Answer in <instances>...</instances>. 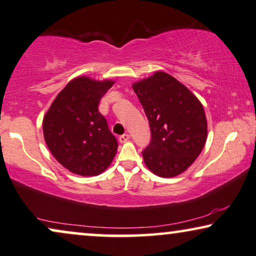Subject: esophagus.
Instances as JSON below:
<instances>
[{"label": "esophagus", "mask_w": 256, "mask_h": 256, "mask_svg": "<svg viewBox=\"0 0 256 256\" xmlns=\"http://www.w3.org/2000/svg\"><path fill=\"white\" fill-rule=\"evenodd\" d=\"M128 140H130V134H122L119 137V142H120V143H126V142H128Z\"/></svg>", "instance_id": "1"}]
</instances>
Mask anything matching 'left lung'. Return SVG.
<instances>
[{
    "label": "left lung",
    "mask_w": 256,
    "mask_h": 256,
    "mask_svg": "<svg viewBox=\"0 0 256 256\" xmlns=\"http://www.w3.org/2000/svg\"><path fill=\"white\" fill-rule=\"evenodd\" d=\"M151 128V143L143 151L145 166L163 178L178 176L200 156L208 137L204 108L188 87L170 74L134 82Z\"/></svg>",
    "instance_id": "left-lung-1"
}]
</instances>
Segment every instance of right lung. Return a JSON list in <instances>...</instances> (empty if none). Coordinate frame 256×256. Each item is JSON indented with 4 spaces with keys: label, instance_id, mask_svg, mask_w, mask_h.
Instances as JSON below:
<instances>
[{
    "label": "right lung",
    "instance_id": "obj_1",
    "mask_svg": "<svg viewBox=\"0 0 256 256\" xmlns=\"http://www.w3.org/2000/svg\"><path fill=\"white\" fill-rule=\"evenodd\" d=\"M113 80L76 76L61 90L42 122L44 137L54 158L79 176H96L111 166L118 143L100 114V99Z\"/></svg>",
    "mask_w": 256,
    "mask_h": 256
}]
</instances>
